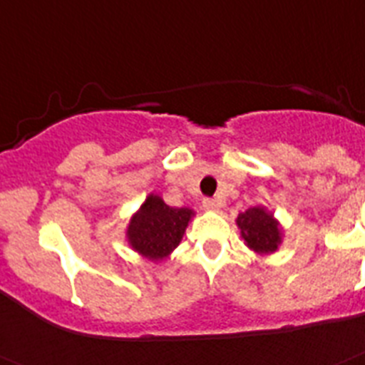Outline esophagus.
Wrapping results in <instances>:
<instances>
[{
    "instance_id": "esophagus-1",
    "label": "esophagus",
    "mask_w": 365,
    "mask_h": 365,
    "mask_svg": "<svg viewBox=\"0 0 365 365\" xmlns=\"http://www.w3.org/2000/svg\"><path fill=\"white\" fill-rule=\"evenodd\" d=\"M202 207L206 211H219L220 204L217 200H213V198H206V200L202 202Z\"/></svg>"
}]
</instances>
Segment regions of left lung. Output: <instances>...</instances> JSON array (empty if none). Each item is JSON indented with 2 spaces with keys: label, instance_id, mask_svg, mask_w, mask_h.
<instances>
[{
  "label": "left lung",
  "instance_id": "left-lung-1",
  "mask_svg": "<svg viewBox=\"0 0 365 365\" xmlns=\"http://www.w3.org/2000/svg\"><path fill=\"white\" fill-rule=\"evenodd\" d=\"M235 225L240 228L245 245L259 256L274 254L284 241L282 225L265 206H254L240 213Z\"/></svg>",
  "mask_w": 365,
  "mask_h": 365
}]
</instances>
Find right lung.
Wrapping results in <instances>:
<instances>
[{"label": "right lung", "mask_w": 365, "mask_h": 365, "mask_svg": "<svg viewBox=\"0 0 365 365\" xmlns=\"http://www.w3.org/2000/svg\"><path fill=\"white\" fill-rule=\"evenodd\" d=\"M195 211L170 207L155 192H150L125 228V241L139 256L161 263L182 243Z\"/></svg>", "instance_id": "obj_1"}]
</instances>
